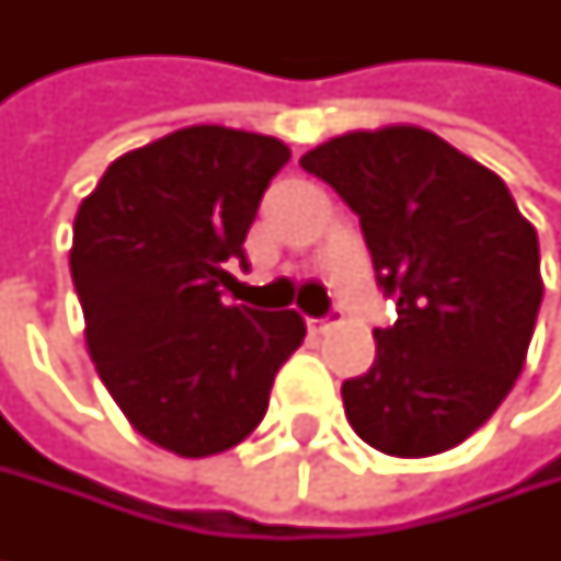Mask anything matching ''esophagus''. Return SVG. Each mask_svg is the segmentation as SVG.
<instances>
[{
    "instance_id": "esophagus-1",
    "label": "esophagus",
    "mask_w": 561,
    "mask_h": 561,
    "mask_svg": "<svg viewBox=\"0 0 561 561\" xmlns=\"http://www.w3.org/2000/svg\"><path fill=\"white\" fill-rule=\"evenodd\" d=\"M307 330H310V333H327V330H330V320H313V317H310V320H307Z\"/></svg>"
}]
</instances>
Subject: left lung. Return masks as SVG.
Listing matches in <instances>:
<instances>
[{
    "label": "left lung",
    "instance_id": "left-lung-1",
    "mask_svg": "<svg viewBox=\"0 0 561 561\" xmlns=\"http://www.w3.org/2000/svg\"><path fill=\"white\" fill-rule=\"evenodd\" d=\"M300 168L360 218L397 300L374 367L340 387L350 426L400 459L459 446L523 374L542 304L536 228L496 171L416 125L346 131Z\"/></svg>",
    "mask_w": 561,
    "mask_h": 561
}]
</instances>
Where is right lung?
Instances as JSON below:
<instances>
[{"mask_svg": "<svg viewBox=\"0 0 561 561\" xmlns=\"http://www.w3.org/2000/svg\"><path fill=\"white\" fill-rule=\"evenodd\" d=\"M290 148L271 135L191 125L108 164L76 215L68 267L92 364L154 446L204 459L267 413L304 343L297 310L228 307L231 261Z\"/></svg>", "mask_w": 561, "mask_h": 561, "instance_id": "obj_1", "label": "right lung"}]
</instances>
